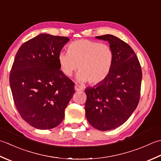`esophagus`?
I'll list each match as a JSON object with an SVG mask.
<instances>
[{
	"label": "esophagus",
	"mask_w": 161,
	"mask_h": 161,
	"mask_svg": "<svg viewBox=\"0 0 161 161\" xmlns=\"http://www.w3.org/2000/svg\"><path fill=\"white\" fill-rule=\"evenodd\" d=\"M74 88H75V90H76V91H81V90H83V87L80 86V85H75Z\"/></svg>",
	"instance_id": "1"
}]
</instances>
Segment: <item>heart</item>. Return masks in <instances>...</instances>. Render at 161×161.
<instances>
[{"label": "heart", "mask_w": 161, "mask_h": 161, "mask_svg": "<svg viewBox=\"0 0 161 161\" xmlns=\"http://www.w3.org/2000/svg\"><path fill=\"white\" fill-rule=\"evenodd\" d=\"M60 69L65 76H71L78 67L76 79L80 83L89 81L96 85L103 81L113 66V52L110 46L89 39L73 42L68 53L58 55Z\"/></svg>", "instance_id": "1"}]
</instances>
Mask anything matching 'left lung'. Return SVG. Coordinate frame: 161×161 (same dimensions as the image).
<instances>
[{"label":"left lung","instance_id":"obj_1","mask_svg":"<svg viewBox=\"0 0 161 161\" xmlns=\"http://www.w3.org/2000/svg\"><path fill=\"white\" fill-rule=\"evenodd\" d=\"M96 38L108 42L113 62L106 79L85 89V115L94 128L105 131L122 125L136 109L142 74L135 52L126 42L112 35Z\"/></svg>","mask_w":161,"mask_h":161}]
</instances>
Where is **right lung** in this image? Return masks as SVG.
I'll return each mask as SVG.
<instances>
[{"mask_svg": "<svg viewBox=\"0 0 161 161\" xmlns=\"http://www.w3.org/2000/svg\"><path fill=\"white\" fill-rule=\"evenodd\" d=\"M66 37L39 34L23 44L9 74L15 106L26 122L37 129H53L64 117L75 93L74 83L62 73L58 55Z\"/></svg>", "mask_w": 161, "mask_h": 161, "instance_id": "right-lung-1", "label": "right lung"}]
</instances>
